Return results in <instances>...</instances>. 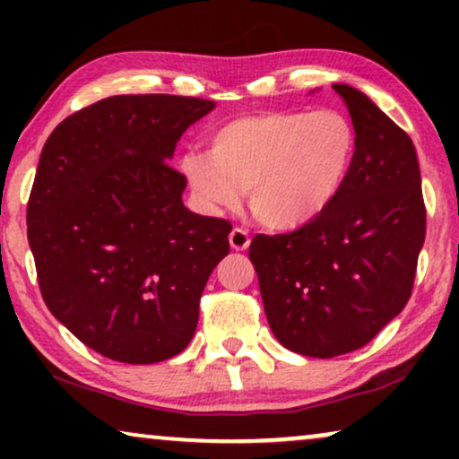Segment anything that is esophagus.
<instances>
[{
  "instance_id": "34e87169",
  "label": "esophagus",
  "mask_w": 459,
  "mask_h": 459,
  "mask_svg": "<svg viewBox=\"0 0 459 459\" xmlns=\"http://www.w3.org/2000/svg\"><path fill=\"white\" fill-rule=\"evenodd\" d=\"M230 247L234 250H247L250 247V236L247 230L234 228L230 231Z\"/></svg>"
}]
</instances>
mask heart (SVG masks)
<instances>
[{"mask_svg": "<svg viewBox=\"0 0 459 459\" xmlns=\"http://www.w3.org/2000/svg\"><path fill=\"white\" fill-rule=\"evenodd\" d=\"M355 156V127L341 110H272L223 123L209 152L190 150L179 169L206 211L234 209L248 190L263 223L294 230L334 204Z\"/></svg>", "mask_w": 459, "mask_h": 459, "instance_id": "obj_1", "label": "heart"}]
</instances>
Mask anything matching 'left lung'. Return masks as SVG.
<instances>
[{
	"label": "left lung",
	"instance_id": "obj_1",
	"mask_svg": "<svg viewBox=\"0 0 459 459\" xmlns=\"http://www.w3.org/2000/svg\"><path fill=\"white\" fill-rule=\"evenodd\" d=\"M332 87L357 134L347 186L316 221L248 248L273 336L319 359L363 347L403 311L426 236L410 135L363 91Z\"/></svg>",
	"mask_w": 459,
	"mask_h": 459
}]
</instances>
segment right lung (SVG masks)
<instances>
[{
    "mask_svg": "<svg viewBox=\"0 0 459 459\" xmlns=\"http://www.w3.org/2000/svg\"><path fill=\"white\" fill-rule=\"evenodd\" d=\"M215 108L200 98L112 96L65 118L41 150L27 206L48 309L108 359L156 363L190 344L230 221L187 211L167 160Z\"/></svg>",
    "mask_w": 459,
    "mask_h": 459,
    "instance_id": "right-lung-1",
    "label": "right lung"
}]
</instances>
